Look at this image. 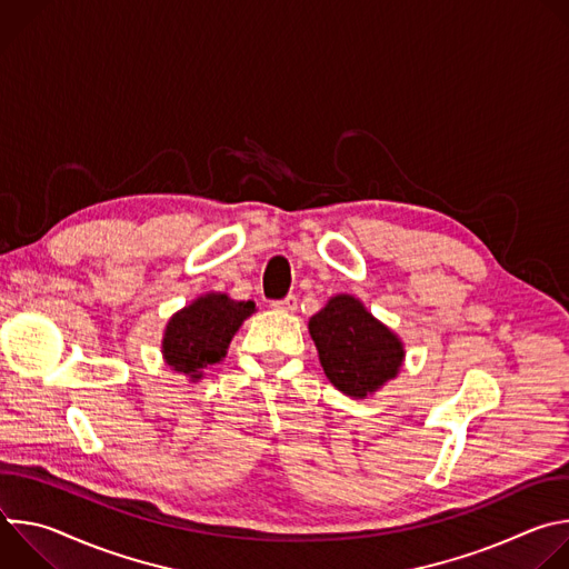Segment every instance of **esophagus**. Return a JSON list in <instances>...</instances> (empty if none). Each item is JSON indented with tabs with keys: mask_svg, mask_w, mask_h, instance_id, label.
<instances>
[{
	"mask_svg": "<svg viewBox=\"0 0 569 569\" xmlns=\"http://www.w3.org/2000/svg\"><path fill=\"white\" fill-rule=\"evenodd\" d=\"M270 306H272L274 310H281V312H292V310H297V297H295V295H288V297H283V299H274Z\"/></svg>",
	"mask_w": 569,
	"mask_h": 569,
	"instance_id": "obj_1",
	"label": "esophagus"
}]
</instances>
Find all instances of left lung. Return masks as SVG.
Returning <instances> with one entry per match:
<instances>
[{
	"label": "left lung",
	"mask_w": 569,
	"mask_h": 569,
	"mask_svg": "<svg viewBox=\"0 0 569 569\" xmlns=\"http://www.w3.org/2000/svg\"><path fill=\"white\" fill-rule=\"evenodd\" d=\"M327 378L347 396L365 398L402 365L400 340L349 295L333 297L308 321Z\"/></svg>",
	"instance_id": "8db88e82"
}]
</instances>
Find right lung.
<instances>
[{"label": "right lung", "instance_id": "add662e5", "mask_svg": "<svg viewBox=\"0 0 569 569\" xmlns=\"http://www.w3.org/2000/svg\"><path fill=\"white\" fill-rule=\"evenodd\" d=\"M252 312L254 301H233L227 295L200 297L169 321L161 342L167 362L191 380L202 378L209 365L224 358L233 333Z\"/></svg>", "mask_w": 569, "mask_h": 569}]
</instances>
